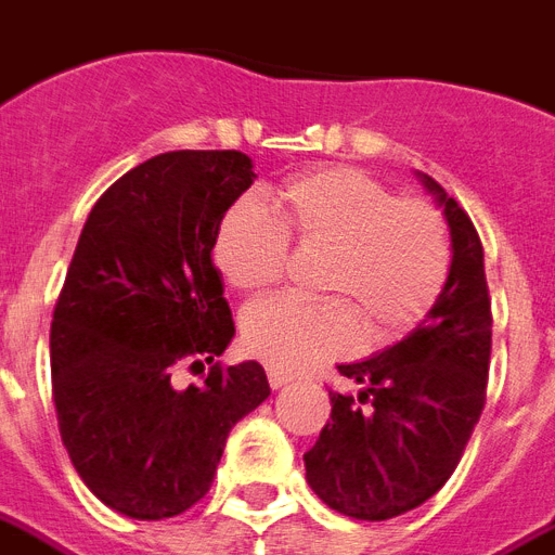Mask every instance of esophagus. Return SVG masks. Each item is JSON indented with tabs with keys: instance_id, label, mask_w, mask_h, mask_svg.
<instances>
[{
	"instance_id": "34e87169",
	"label": "esophagus",
	"mask_w": 555,
	"mask_h": 555,
	"mask_svg": "<svg viewBox=\"0 0 555 555\" xmlns=\"http://www.w3.org/2000/svg\"><path fill=\"white\" fill-rule=\"evenodd\" d=\"M291 379H293L291 373L279 371V367H268V382H270V387H273V390H279V387H285Z\"/></svg>"
}]
</instances>
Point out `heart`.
Here are the masks:
<instances>
[{"label":"heart","mask_w":555,"mask_h":555,"mask_svg":"<svg viewBox=\"0 0 555 555\" xmlns=\"http://www.w3.org/2000/svg\"><path fill=\"white\" fill-rule=\"evenodd\" d=\"M291 242L327 250L324 299L276 296L242 317L247 353L279 371H305L353 345L390 341L430 317L450 276L444 219L425 199L396 196L356 168L301 173L276 193L273 214L242 199L216 228L214 262L233 291L256 296L285 276Z\"/></svg>","instance_id":"1"}]
</instances>
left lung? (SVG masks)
Here are the masks:
<instances>
[{
  "label": "left lung",
  "mask_w": 555,
  "mask_h": 555,
  "mask_svg": "<svg viewBox=\"0 0 555 555\" xmlns=\"http://www.w3.org/2000/svg\"><path fill=\"white\" fill-rule=\"evenodd\" d=\"M422 182L444 205L450 228L444 293L408 339L339 364L359 393L331 390V422L305 453L313 493L350 519H393L439 493L488 396L493 313L481 238L436 179L422 173Z\"/></svg>",
  "instance_id": "8db88e82"
}]
</instances>
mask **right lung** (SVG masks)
Masks as SVG:
<instances>
[{"label": "right lung", "instance_id": "obj_1", "mask_svg": "<svg viewBox=\"0 0 555 555\" xmlns=\"http://www.w3.org/2000/svg\"><path fill=\"white\" fill-rule=\"evenodd\" d=\"M238 151H170L90 210L51 322L59 434L111 511L170 519L205 499L224 441L270 396L259 362L224 367L233 317L216 228L254 184ZM179 370H207L182 388Z\"/></svg>", "mask_w": 555, "mask_h": 555}]
</instances>
